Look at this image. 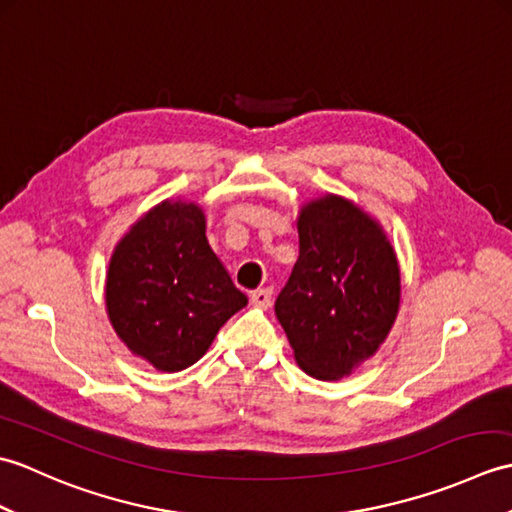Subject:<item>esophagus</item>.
<instances>
[{
    "label": "esophagus",
    "instance_id": "1",
    "mask_svg": "<svg viewBox=\"0 0 512 512\" xmlns=\"http://www.w3.org/2000/svg\"><path fill=\"white\" fill-rule=\"evenodd\" d=\"M250 301H253V306L257 308H268L270 301H273V290L270 288H259L250 292Z\"/></svg>",
    "mask_w": 512,
    "mask_h": 512
}]
</instances>
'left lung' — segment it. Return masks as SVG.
<instances>
[{
  "label": "left lung",
  "mask_w": 512,
  "mask_h": 512,
  "mask_svg": "<svg viewBox=\"0 0 512 512\" xmlns=\"http://www.w3.org/2000/svg\"><path fill=\"white\" fill-rule=\"evenodd\" d=\"M299 259L275 314L303 372L343 378L387 339L400 303V270L380 226L343 198L303 206Z\"/></svg>",
  "instance_id": "obj_1"
}]
</instances>
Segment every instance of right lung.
Instances as JSON below:
<instances>
[{"label": "right lung", "mask_w": 512, "mask_h": 512, "mask_svg": "<svg viewBox=\"0 0 512 512\" xmlns=\"http://www.w3.org/2000/svg\"><path fill=\"white\" fill-rule=\"evenodd\" d=\"M193 202H162L116 246L105 303L116 334L162 372H180L209 350L246 306L206 242Z\"/></svg>", "instance_id": "obj_1"}]
</instances>
